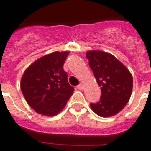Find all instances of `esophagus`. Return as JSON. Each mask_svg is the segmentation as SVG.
<instances>
[{
    "label": "esophagus",
    "instance_id": "1",
    "mask_svg": "<svg viewBox=\"0 0 151 151\" xmlns=\"http://www.w3.org/2000/svg\"><path fill=\"white\" fill-rule=\"evenodd\" d=\"M77 88L78 89V90H83V85H82V84L77 85Z\"/></svg>",
    "mask_w": 151,
    "mask_h": 151
}]
</instances>
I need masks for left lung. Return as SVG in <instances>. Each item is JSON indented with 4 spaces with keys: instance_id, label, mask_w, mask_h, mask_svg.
Here are the masks:
<instances>
[{
    "instance_id": "1",
    "label": "left lung",
    "mask_w": 151,
    "mask_h": 151,
    "mask_svg": "<svg viewBox=\"0 0 151 151\" xmlns=\"http://www.w3.org/2000/svg\"><path fill=\"white\" fill-rule=\"evenodd\" d=\"M89 65L101 89L100 100L90 103L92 110L101 117L119 113L131 97L133 78L128 68L112 55L102 51L86 54Z\"/></svg>"
}]
</instances>
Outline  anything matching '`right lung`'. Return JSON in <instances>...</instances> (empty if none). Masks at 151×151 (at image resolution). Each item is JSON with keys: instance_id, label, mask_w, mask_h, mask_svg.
<instances>
[{"instance_id": "1", "label": "right lung", "mask_w": 151, "mask_h": 151, "mask_svg": "<svg viewBox=\"0 0 151 151\" xmlns=\"http://www.w3.org/2000/svg\"><path fill=\"white\" fill-rule=\"evenodd\" d=\"M68 52H55L34 61L25 70L20 88L25 99L37 113L54 116L59 113L74 89L63 69Z\"/></svg>"}]
</instances>
